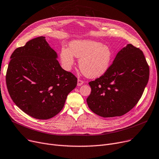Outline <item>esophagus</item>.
Listing matches in <instances>:
<instances>
[{"mask_svg":"<svg viewBox=\"0 0 159 159\" xmlns=\"http://www.w3.org/2000/svg\"><path fill=\"white\" fill-rule=\"evenodd\" d=\"M83 84H84V81L80 80V79H78V80H77V86H82Z\"/></svg>","mask_w":159,"mask_h":159,"instance_id":"esophagus-1","label":"esophagus"}]
</instances>
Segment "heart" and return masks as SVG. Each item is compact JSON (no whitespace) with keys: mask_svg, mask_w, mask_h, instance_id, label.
Here are the masks:
<instances>
[{"mask_svg":"<svg viewBox=\"0 0 159 159\" xmlns=\"http://www.w3.org/2000/svg\"><path fill=\"white\" fill-rule=\"evenodd\" d=\"M74 57L80 58V70L88 78L102 76L109 70L113 52L111 48L101 42L89 39L75 40L70 43V48L62 47L60 59L63 68L70 70L75 63Z\"/></svg>","mask_w":159,"mask_h":159,"instance_id":"heart-1","label":"heart"}]
</instances>
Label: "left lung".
<instances>
[{
  "label": "left lung",
  "instance_id": "8db88e82",
  "mask_svg": "<svg viewBox=\"0 0 159 159\" xmlns=\"http://www.w3.org/2000/svg\"><path fill=\"white\" fill-rule=\"evenodd\" d=\"M149 76L143 52L127 44L116 54L109 70L89 82V109L102 117L119 116L134 107L143 95Z\"/></svg>",
  "mask_w": 159,
  "mask_h": 159
}]
</instances>
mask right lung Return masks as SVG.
Here are the masks:
<instances>
[{
  "label": "right lung",
  "mask_w": 159,
  "mask_h": 159,
  "mask_svg": "<svg viewBox=\"0 0 159 159\" xmlns=\"http://www.w3.org/2000/svg\"><path fill=\"white\" fill-rule=\"evenodd\" d=\"M10 58L6 81L14 103L37 119H51L59 113L77 79L61 68L46 37L30 40Z\"/></svg>",
  "instance_id": "right-lung-1"
}]
</instances>
